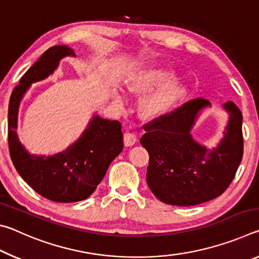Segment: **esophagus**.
<instances>
[{
  "instance_id": "1",
  "label": "esophagus",
  "mask_w": 259,
  "mask_h": 259,
  "mask_svg": "<svg viewBox=\"0 0 259 259\" xmlns=\"http://www.w3.org/2000/svg\"><path fill=\"white\" fill-rule=\"evenodd\" d=\"M123 142H124V146L129 147V146L135 145V143L137 142V138H136V136L134 134H131V133H129V131H126V133H124V136H123Z\"/></svg>"
}]
</instances>
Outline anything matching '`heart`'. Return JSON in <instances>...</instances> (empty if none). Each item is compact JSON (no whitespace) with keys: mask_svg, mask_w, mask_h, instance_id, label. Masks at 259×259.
<instances>
[{"mask_svg":"<svg viewBox=\"0 0 259 259\" xmlns=\"http://www.w3.org/2000/svg\"><path fill=\"white\" fill-rule=\"evenodd\" d=\"M176 73L165 67L146 69L137 74L126 82L129 93L143 96L151 91L159 90L140 103L139 112L143 119L154 121L162 119L171 113L187 95V88L184 83L175 81ZM119 102V98H116Z\"/></svg>","mask_w":259,"mask_h":259,"instance_id":"obj_1","label":"heart"}]
</instances>
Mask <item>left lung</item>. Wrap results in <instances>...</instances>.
Segmentation results:
<instances>
[{
  "label": "left lung",
  "mask_w": 259,
  "mask_h": 259,
  "mask_svg": "<svg viewBox=\"0 0 259 259\" xmlns=\"http://www.w3.org/2000/svg\"><path fill=\"white\" fill-rule=\"evenodd\" d=\"M208 100L194 99L177 111L146 125L140 144L150 154L146 181L162 202L190 207L217 198L233 181L242 160V113L233 102L222 107L227 113L223 137L209 148L192 130Z\"/></svg>",
  "instance_id": "left-lung-1"
}]
</instances>
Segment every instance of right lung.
<instances>
[{"label":"right lung","instance_id":"right-lung-1","mask_svg":"<svg viewBox=\"0 0 259 259\" xmlns=\"http://www.w3.org/2000/svg\"><path fill=\"white\" fill-rule=\"evenodd\" d=\"M74 52L64 46L48 49L29 67L12 91L8 112L9 151L20 177L43 198L56 202H77L93 194L112 161L123 150V134L119 121L95 113L75 142L52 155L29 153L19 140L18 112L21 100L33 83L46 80L66 57Z\"/></svg>","mask_w":259,"mask_h":259}]
</instances>
